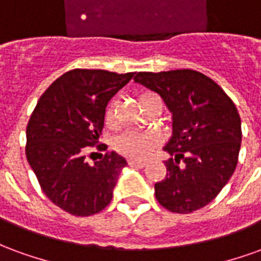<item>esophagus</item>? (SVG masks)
<instances>
[{
    "label": "esophagus",
    "instance_id": "esophagus-1",
    "mask_svg": "<svg viewBox=\"0 0 261 261\" xmlns=\"http://www.w3.org/2000/svg\"><path fill=\"white\" fill-rule=\"evenodd\" d=\"M128 165L130 166H137V168H144L147 162L145 161H137V159H128Z\"/></svg>",
    "mask_w": 261,
    "mask_h": 261
}]
</instances>
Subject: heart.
Masks as SVG:
<instances>
[{
    "mask_svg": "<svg viewBox=\"0 0 261 261\" xmlns=\"http://www.w3.org/2000/svg\"><path fill=\"white\" fill-rule=\"evenodd\" d=\"M151 99L161 100V97L155 93H151V92L142 93L140 96V103H141L142 108L145 109V105ZM105 124L110 128H113L116 125L114 103H110L106 109V112H105ZM159 142H161V138L153 131H127L124 134L117 137V140L114 142V148L117 149V152L124 155L127 158L141 161V159H147L155 151V148L158 147Z\"/></svg>",
    "mask_w": 261,
    "mask_h": 261,
    "instance_id": "heart-1",
    "label": "heart"
}]
</instances>
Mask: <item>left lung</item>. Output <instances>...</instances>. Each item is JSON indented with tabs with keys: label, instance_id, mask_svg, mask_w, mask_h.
Wrapping results in <instances>:
<instances>
[{
	"label": "left lung",
	"instance_id": "1",
	"mask_svg": "<svg viewBox=\"0 0 261 261\" xmlns=\"http://www.w3.org/2000/svg\"><path fill=\"white\" fill-rule=\"evenodd\" d=\"M134 81L156 92L172 112L165 151L166 176L155 185L158 202L189 214L218 196L235 172L242 141L235 103L207 75L194 69L138 72Z\"/></svg>",
	"mask_w": 261,
	"mask_h": 261
}]
</instances>
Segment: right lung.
<instances>
[{
	"label": "right lung",
	"instance_id": "1",
	"mask_svg": "<svg viewBox=\"0 0 261 261\" xmlns=\"http://www.w3.org/2000/svg\"><path fill=\"white\" fill-rule=\"evenodd\" d=\"M134 72L71 69L43 93L26 127V158L48 200L65 213L89 217L108 207L121 169L117 152L89 165L86 147L99 144L108 102ZM106 151L108 145H97Z\"/></svg>",
	"mask_w": 261,
	"mask_h": 261
}]
</instances>
